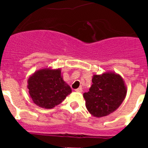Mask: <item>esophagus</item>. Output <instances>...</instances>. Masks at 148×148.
Listing matches in <instances>:
<instances>
[{
    "label": "esophagus",
    "instance_id": "esophagus-1",
    "mask_svg": "<svg viewBox=\"0 0 148 148\" xmlns=\"http://www.w3.org/2000/svg\"><path fill=\"white\" fill-rule=\"evenodd\" d=\"M75 92H82V87H79V88L76 89V90H75Z\"/></svg>",
    "mask_w": 148,
    "mask_h": 148
}]
</instances>
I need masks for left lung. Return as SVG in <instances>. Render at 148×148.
Wrapping results in <instances>:
<instances>
[{"label": "left lung", "instance_id": "obj_1", "mask_svg": "<svg viewBox=\"0 0 148 148\" xmlns=\"http://www.w3.org/2000/svg\"><path fill=\"white\" fill-rule=\"evenodd\" d=\"M92 84L83 96L89 113L95 117H103L113 113L126 97L127 87L122 77L113 72L94 74Z\"/></svg>", "mask_w": 148, "mask_h": 148}]
</instances>
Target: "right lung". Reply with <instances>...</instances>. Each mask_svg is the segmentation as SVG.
<instances>
[{"instance_id":"1","label":"right lung","mask_w":148,"mask_h":148,"mask_svg":"<svg viewBox=\"0 0 148 148\" xmlns=\"http://www.w3.org/2000/svg\"><path fill=\"white\" fill-rule=\"evenodd\" d=\"M27 88L32 101L40 108L52 109L61 104L72 90L63 80L61 69L43 68L27 80Z\"/></svg>"}]
</instances>
